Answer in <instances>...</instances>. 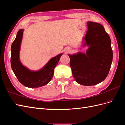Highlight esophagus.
Segmentation results:
<instances>
[{
  "instance_id": "34e87169",
  "label": "esophagus",
  "mask_w": 125,
  "mask_h": 125,
  "mask_svg": "<svg viewBox=\"0 0 125 125\" xmlns=\"http://www.w3.org/2000/svg\"><path fill=\"white\" fill-rule=\"evenodd\" d=\"M67 51H68H68H70V49H68L67 50Z\"/></svg>"
}]
</instances>
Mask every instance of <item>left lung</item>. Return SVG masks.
Returning a JSON list of instances; mask_svg holds the SVG:
<instances>
[{"instance_id":"8db88e82","label":"left lung","mask_w":125,"mask_h":125,"mask_svg":"<svg viewBox=\"0 0 125 125\" xmlns=\"http://www.w3.org/2000/svg\"><path fill=\"white\" fill-rule=\"evenodd\" d=\"M88 30L82 45L88 47L86 53L68 54L73 77L85 86L98 84L107 76L113 58L110 36L101 24L87 22Z\"/></svg>"}]
</instances>
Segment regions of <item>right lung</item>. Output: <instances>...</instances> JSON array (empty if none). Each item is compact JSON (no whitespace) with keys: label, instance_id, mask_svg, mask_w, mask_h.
I'll list each match as a JSON object with an SVG mask.
<instances>
[{"label":"right lung","instance_id":"1","mask_svg":"<svg viewBox=\"0 0 125 125\" xmlns=\"http://www.w3.org/2000/svg\"><path fill=\"white\" fill-rule=\"evenodd\" d=\"M23 29L18 31L11 47L10 63L12 70L18 80L24 86L38 88L48 84L52 79L54 69L58 63L62 53L51 58L43 67L38 71H32L21 62L20 51L23 35Z\"/></svg>","mask_w":125,"mask_h":125}]
</instances>
